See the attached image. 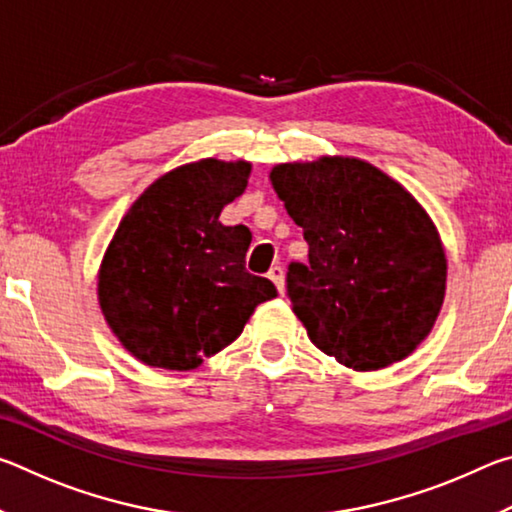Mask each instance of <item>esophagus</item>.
<instances>
[{"instance_id":"1","label":"esophagus","mask_w":512,"mask_h":512,"mask_svg":"<svg viewBox=\"0 0 512 512\" xmlns=\"http://www.w3.org/2000/svg\"><path fill=\"white\" fill-rule=\"evenodd\" d=\"M268 280L275 284V289L284 293V268L282 266H271V271H268Z\"/></svg>"}]
</instances>
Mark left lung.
<instances>
[{
  "label": "left lung",
  "mask_w": 512,
  "mask_h": 512,
  "mask_svg": "<svg viewBox=\"0 0 512 512\" xmlns=\"http://www.w3.org/2000/svg\"><path fill=\"white\" fill-rule=\"evenodd\" d=\"M271 180L309 246V264H289L287 296L311 343L354 370L409 357L436 323L447 282L427 212L354 158L280 164Z\"/></svg>",
  "instance_id": "1"
}]
</instances>
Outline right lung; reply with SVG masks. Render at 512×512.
Listing matches in <instances>:
<instances>
[{"label":"right lung","mask_w":512,"mask_h":512,"mask_svg":"<svg viewBox=\"0 0 512 512\" xmlns=\"http://www.w3.org/2000/svg\"><path fill=\"white\" fill-rule=\"evenodd\" d=\"M248 173V162L185 164L121 219L101 264L99 302L121 345L146 366H201L277 296L271 280L246 271L250 230L219 221Z\"/></svg>","instance_id":"1"}]
</instances>
